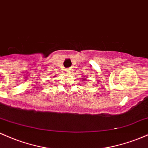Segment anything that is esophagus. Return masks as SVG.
<instances>
[{
	"mask_svg": "<svg viewBox=\"0 0 148 148\" xmlns=\"http://www.w3.org/2000/svg\"><path fill=\"white\" fill-rule=\"evenodd\" d=\"M71 68H67V69H65V72L67 73V74H69V73H71Z\"/></svg>",
	"mask_w": 148,
	"mask_h": 148,
	"instance_id": "obj_1",
	"label": "esophagus"
}]
</instances>
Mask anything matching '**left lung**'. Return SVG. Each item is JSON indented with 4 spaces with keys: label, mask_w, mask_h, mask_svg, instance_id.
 Instances as JSON below:
<instances>
[{
    "label": "left lung",
    "mask_w": 148,
    "mask_h": 148,
    "mask_svg": "<svg viewBox=\"0 0 148 148\" xmlns=\"http://www.w3.org/2000/svg\"><path fill=\"white\" fill-rule=\"evenodd\" d=\"M82 79H83V80H84V81H85V80H86L85 78H82Z\"/></svg>",
    "instance_id": "left-lung-1"
}]
</instances>
